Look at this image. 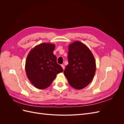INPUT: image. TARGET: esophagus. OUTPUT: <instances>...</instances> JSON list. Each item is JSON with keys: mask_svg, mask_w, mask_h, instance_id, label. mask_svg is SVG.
<instances>
[{"mask_svg": "<svg viewBox=\"0 0 124 124\" xmlns=\"http://www.w3.org/2000/svg\"><path fill=\"white\" fill-rule=\"evenodd\" d=\"M61 66H62V69H63V70H64V69H65V66L63 65H62Z\"/></svg>", "mask_w": 124, "mask_h": 124, "instance_id": "34e87169", "label": "esophagus"}]
</instances>
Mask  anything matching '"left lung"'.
<instances>
[{"label": "left lung", "instance_id": "1", "mask_svg": "<svg viewBox=\"0 0 124 124\" xmlns=\"http://www.w3.org/2000/svg\"><path fill=\"white\" fill-rule=\"evenodd\" d=\"M68 65L64 75L69 84L75 89L86 87L92 81L96 72V61L89 48L80 41L71 43L68 47Z\"/></svg>", "mask_w": 124, "mask_h": 124}]
</instances>
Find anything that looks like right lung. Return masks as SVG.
<instances>
[{
	"label": "right lung",
	"instance_id": "obj_1",
	"mask_svg": "<svg viewBox=\"0 0 124 124\" xmlns=\"http://www.w3.org/2000/svg\"><path fill=\"white\" fill-rule=\"evenodd\" d=\"M54 44L43 43L36 46L29 52L25 63L27 78L35 87L44 89L53 82L58 73L63 69L57 63L54 55Z\"/></svg>",
	"mask_w": 124,
	"mask_h": 124
}]
</instances>
